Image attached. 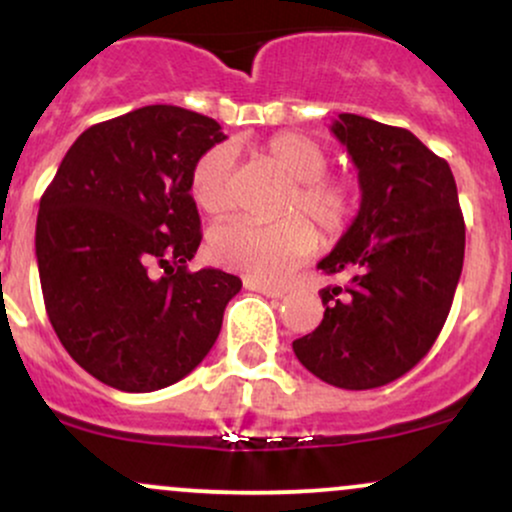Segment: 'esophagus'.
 <instances>
[{"mask_svg":"<svg viewBox=\"0 0 512 512\" xmlns=\"http://www.w3.org/2000/svg\"><path fill=\"white\" fill-rule=\"evenodd\" d=\"M245 289L257 291V293H262V296H269V298H281L286 293V289H281V286L264 284V281H255V279H245Z\"/></svg>","mask_w":512,"mask_h":512,"instance_id":"esophagus-1","label":"esophagus"}]
</instances>
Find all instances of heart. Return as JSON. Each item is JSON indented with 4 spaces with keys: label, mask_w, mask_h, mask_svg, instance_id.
<instances>
[{
    "label": "heart",
    "mask_w": 512,
    "mask_h": 512,
    "mask_svg": "<svg viewBox=\"0 0 512 512\" xmlns=\"http://www.w3.org/2000/svg\"><path fill=\"white\" fill-rule=\"evenodd\" d=\"M257 161L286 182L276 204V223L255 226L231 221L209 236L211 260L255 281H281L317 250L322 240H337L354 221L358 185L346 175L327 173L330 154L320 142L301 132H279L257 149ZM197 207L209 216H226L236 207L233 158L226 146L199 156L190 175Z\"/></svg>",
    "instance_id": "obj_1"
}]
</instances>
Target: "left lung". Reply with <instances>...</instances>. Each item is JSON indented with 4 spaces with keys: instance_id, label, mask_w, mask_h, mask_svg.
<instances>
[{
    "instance_id": "left-lung-1",
    "label": "left lung",
    "mask_w": 512,
    "mask_h": 512,
    "mask_svg": "<svg viewBox=\"0 0 512 512\" xmlns=\"http://www.w3.org/2000/svg\"><path fill=\"white\" fill-rule=\"evenodd\" d=\"M332 134L358 168L361 209L317 267L325 317L293 342L310 373L344 390L402 378L448 320L464 262V219L448 161L409 129L342 113Z\"/></svg>"
}]
</instances>
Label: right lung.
<instances>
[{
	"mask_svg": "<svg viewBox=\"0 0 512 512\" xmlns=\"http://www.w3.org/2000/svg\"><path fill=\"white\" fill-rule=\"evenodd\" d=\"M226 139L207 115L146 105L88 127L40 197L35 257L67 354L122 392H154L209 354L243 281L190 272L202 243L190 175Z\"/></svg>",
	"mask_w": 512,
	"mask_h": 512,
	"instance_id": "add662e5",
	"label": "right lung"
}]
</instances>
